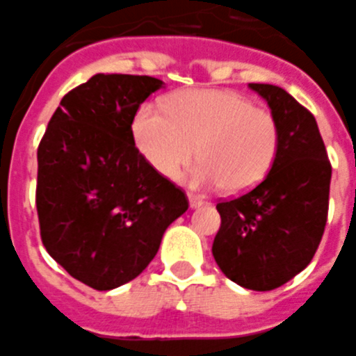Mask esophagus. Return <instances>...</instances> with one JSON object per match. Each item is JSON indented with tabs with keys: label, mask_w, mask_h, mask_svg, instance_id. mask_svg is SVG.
<instances>
[{
	"label": "esophagus",
	"mask_w": 356,
	"mask_h": 356,
	"mask_svg": "<svg viewBox=\"0 0 356 356\" xmlns=\"http://www.w3.org/2000/svg\"><path fill=\"white\" fill-rule=\"evenodd\" d=\"M188 198H190V207H191V209H198V207L206 206V200H202V198H198L197 195L190 193V195H188Z\"/></svg>",
	"instance_id": "obj_1"
}]
</instances>
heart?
<instances>
[{
    "mask_svg": "<svg viewBox=\"0 0 356 356\" xmlns=\"http://www.w3.org/2000/svg\"><path fill=\"white\" fill-rule=\"evenodd\" d=\"M134 142L159 175L177 179L184 166L200 163L186 175L198 190L220 188L243 193L270 174L282 145L277 115L234 90L193 88L165 104H145L133 122Z\"/></svg>",
    "mask_w": 356,
    "mask_h": 356,
    "instance_id": "1",
    "label": "heart"
}]
</instances>
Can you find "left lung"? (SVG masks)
Instances as JSON below:
<instances>
[{"instance_id":"8db88e82","label":"left lung","mask_w":356,"mask_h":356,"mask_svg":"<svg viewBox=\"0 0 356 356\" xmlns=\"http://www.w3.org/2000/svg\"><path fill=\"white\" fill-rule=\"evenodd\" d=\"M282 127L270 174L239 197L220 200L222 225L213 255L227 278L252 291H273L312 261L328 216L330 165L314 115L284 88L250 83Z\"/></svg>"}]
</instances>
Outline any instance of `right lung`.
<instances>
[{"instance_id": "add662e5", "label": "right lung", "mask_w": 356, "mask_h": 356, "mask_svg": "<svg viewBox=\"0 0 356 356\" xmlns=\"http://www.w3.org/2000/svg\"><path fill=\"white\" fill-rule=\"evenodd\" d=\"M150 76L95 74L63 95L37 150V213L47 254L97 291L133 280L186 213L184 190L145 161L133 136Z\"/></svg>"}]
</instances>
